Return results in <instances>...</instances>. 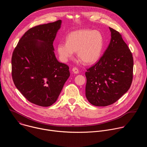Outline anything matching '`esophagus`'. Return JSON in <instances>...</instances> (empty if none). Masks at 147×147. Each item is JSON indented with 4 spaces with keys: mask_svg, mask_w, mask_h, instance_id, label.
Returning a JSON list of instances; mask_svg holds the SVG:
<instances>
[{
    "mask_svg": "<svg viewBox=\"0 0 147 147\" xmlns=\"http://www.w3.org/2000/svg\"><path fill=\"white\" fill-rule=\"evenodd\" d=\"M72 71H73V73H74V74H78V73H79L78 69L76 68V67H73V69H72Z\"/></svg>",
    "mask_w": 147,
    "mask_h": 147,
    "instance_id": "1",
    "label": "esophagus"
}]
</instances>
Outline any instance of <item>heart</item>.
Listing matches in <instances>:
<instances>
[{"label": "heart", "instance_id": "obj_1", "mask_svg": "<svg viewBox=\"0 0 147 147\" xmlns=\"http://www.w3.org/2000/svg\"><path fill=\"white\" fill-rule=\"evenodd\" d=\"M66 42L57 45V51L61 61L66 62L77 52L78 57L86 64H92L100 57L104 38L98 31L82 29L70 33Z\"/></svg>", "mask_w": 147, "mask_h": 147}]
</instances>
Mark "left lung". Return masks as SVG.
Segmentation results:
<instances>
[{
  "instance_id": "1",
  "label": "left lung",
  "mask_w": 147,
  "mask_h": 147,
  "mask_svg": "<svg viewBox=\"0 0 147 147\" xmlns=\"http://www.w3.org/2000/svg\"><path fill=\"white\" fill-rule=\"evenodd\" d=\"M110 44L103 55L86 72V95L96 107H106L120 99L130 88L133 58L121 34L109 27Z\"/></svg>"
}]
</instances>
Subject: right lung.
<instances>
[{"label":"right lung","instance_id":"add662e5","mask_svg":"<svg viewBox=\"0 0 147 147\" xmlns=\"http://www.w3.org/2000/svg\"><path fill=\"white\" fill-rule=\"evenodd\" d=\"M61 20L28 30L11 57V74L18 90L30 102L47 107L57 100L70 76L69 67L57 60L53 46Z\"/></svg>","mask_w":147,"mask_h":147}]
</instances>
